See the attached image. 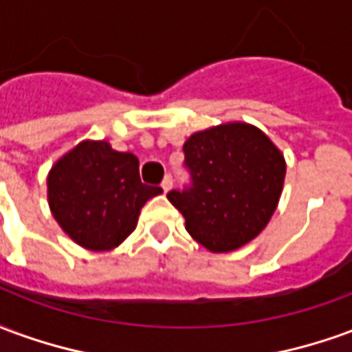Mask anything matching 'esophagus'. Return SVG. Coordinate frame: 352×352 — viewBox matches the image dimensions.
Here are the masks:
<instances>
[{
    "label": "esophagus",
    "mask_w": 352,
    "mask_h": 352,
    "mask_svg": "<svg viewBox=\"0 0 352 352\" xmlns=\"http://www.w3.org/2000/svg\"><path fill=\"white\" fill-rule=\"evenodd\" d=\"M171 186H173V179H171V175H166L162 181V188H164V192H169Z\"/></svg>",
    "instance_id": "34e87169"
}]
</instances>
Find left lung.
<instances>
[{
    "mask_svg": "<svg viewBox=\"0 0 352 352\" xmlns=\"http://www.w3.org/2000/svg\"><path fill=\"white\" fill-rule=\"evenodd\" d=\"M190 184L169 190L186 230L213 252L236 251L258 236L279 204L285 158L258 128L243 122L198 131L184 143Z\"/></svg>",
    "mask_w": 352,
    "mask_h": 352,
    "instance_id": "left-lung-1",
    "label": "left lung"
}]
</instances>
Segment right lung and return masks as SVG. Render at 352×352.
I'll list each match as a JSON object with an SVG mask.
<instances>
[{"instance_id": "obj_1", "label": "right lung", "mask_w": 352, "mask_h": 352, "mask_svg": "<svg viewBox=\"0 0 352 352\" xmlns=\"http://www.w3.org/2000/svg\"><path fill=\"white\" fill-rule=\"evenodd\" d=\"M49 206L58 224L75 243L109 251L135 230L141 207L160 186L143 184L139 160L113 151L105 141H85L49 173Z\"/></svg>"}]
</instances>
